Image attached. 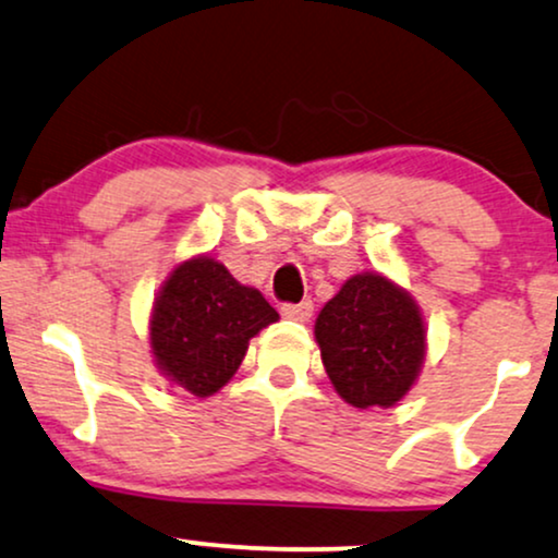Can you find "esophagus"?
I'll return each mask as SVG.
<instances>
[{
	"mask_svg": "<svg viewBox=\"0 0 558 558\" xmlns=\"http://www.w3.org/2000/svg\"><path fill=\"white\" fill-rule=\"evenodd\" d=\"M312 312H314L312 301H301V304H283V306H280V314H283L286 319H296V322H308Z\"/></svg>",
	"mask_w": 558,
	"mask_h": 558,
	"instance_id": "1",
	"label": "esophagus"
}]
</instances>
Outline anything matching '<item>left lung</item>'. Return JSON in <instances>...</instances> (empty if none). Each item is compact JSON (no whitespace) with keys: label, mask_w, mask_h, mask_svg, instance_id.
<instances>
[{"label":"left lung","mask_w":558,"mask_h":558,"mask_svg":"<svg viewBox=\"0 0 558 558\" xmlns=\"http://www.w3.org/2000/svg\"><path fill=\"white\" fill-rule=\"evenodd\" d=\"M314 335L338 395L353 408L395 405L418 377L426 330L418 306L381 275H353L319 312Z\"/></svg>","instance_id":"8db88e82"}]
</instances>
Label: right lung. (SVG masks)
I'll use <instances>...</instances> for the list:
<instances>
[{"mask_svg": "<svg viewBox=\"0 0 558 558\" xmlns=\"http://www.w3.org/2000/svg\"><path fill=\"white\" fill-rule=\"evenodd\" d=\"M272 322L278 312L257 288L241 286L220 262L194 257L160 288L150 348L169 381L207 398L236 374L250 340Z\"/></svg>", "mask_w": 558, "mask_h": 558, "instance_id": "obj_1", "label": "right lung"}]
</instances>
